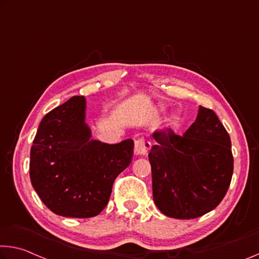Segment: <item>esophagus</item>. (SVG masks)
I'll return each instance as SVG.
<instances>
[{
    "instance_id": "1",
    "label": "esophagus",
    "mask_w": 259,
    "mask_h": 259,
    "mask_svg": "<svg viewBox=\"0 0 259 259\" xmlns=\"http://www.w3.org/2000/svg\"><path fill=\"white\" fill-rule=\"evenodd\" d=\"M151 147V143L144 138H139L135 142V153L138 155H146Z\"/></svg>"
}]
</instances>
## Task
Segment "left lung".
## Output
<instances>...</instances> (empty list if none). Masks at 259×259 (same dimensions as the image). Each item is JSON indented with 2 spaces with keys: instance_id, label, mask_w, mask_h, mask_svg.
<instances>
[{
  "instance_id": "left-lung-1",
  "label": "left lung",
  "mask_w": 259,
  "mask_h": 259,
  "mask_svg": "<svg viewBox=\"0 0 259 259\" xmlns=\"http://www.w3.org/2000/svg\"><path fill=\"white\" fill-rule=\"evenodd\" d=\"M152 137L149 160L153 200L163 214L195 219L220 204L232 181L231 137L212 109L199 106L183 136L171 129Z\"/></svg>"
}]
</instances>
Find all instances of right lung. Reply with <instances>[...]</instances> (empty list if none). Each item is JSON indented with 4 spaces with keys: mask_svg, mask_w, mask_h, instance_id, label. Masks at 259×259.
Here are the masks:
<instances>
[{
    "mask_svg": "<svg viewBox=\"0 0 259 259\" xmlns=\"http://www.w3.org/2000/svg\"><path fill=\"white\" fill-rule=\"evenodd\" d=\"M85 108L84 97H72L51 110L31 147L32 186L49 210L69 218L99 214L134 154L133 139L118 144L92 139Z\"/></svg>",
    "mask_w": 259,
    "mask_h": 259,
    "instance_id": "add662e5",
    "label": "right lung"
}]
</instances>
